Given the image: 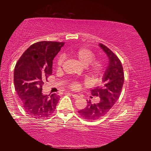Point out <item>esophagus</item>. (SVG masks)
I'll use <instances>...</instances> for the list:
<instances>
[{"label":"esophagus","instance_id":"1","mask_svg":"<svg viewBox=\"0 0 151 151\" xmlns=\"http://www.w3.org/2000/svg\"><path fill=\"white\" fill-rule=\"evenodd\" d=\"M70 94H71V95H72V96L73 97L74 99H78V98H79V96L78 95V94H74V93H70Z\"/></svg>","mask_w":151,"mask_h":151}]
</instances>
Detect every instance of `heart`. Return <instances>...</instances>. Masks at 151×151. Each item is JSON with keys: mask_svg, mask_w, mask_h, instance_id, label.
Here are the masks:
<instances>
[{"mask_svg": "<svg viewBox=\"0 0 151 151\" xmlns=\"http://www.w3.org/2000/svg\"><path fill=\"white\" fill-rule=\"evenodd\" d=\"M67 54L76 58L83 66H87L89 74L94 79H99L104 71V63L101 60H94V55L88 48L82 47L67 51ZM64 60V56L60 55L57 59L58 67H60ZM73 88H77V83L71 84Z\"/></svg>", "mask_w": 151, "mask_h": 151, "instance_id": "obj_1", "label": "heart"}]
</instances>
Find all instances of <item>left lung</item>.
<instances>
[{"label": "left lung", "mask_w": 151, "mask_h": 151, "mask_svg": "<svg viewBox=\"0 0 151 151\" xmlns=\"http://www.w3.org/2000/svg\"><path fill=\"white\" fill-rule=\"evenodd\" d=\"M109 58V64L102 78V85L91 90L93 96H99L100 102L92 104L87 102V106L80 110L78 113L88 121L96 120L108 113L121 95L124 83V72L121 62L112 51L103 44H99Z\"/></svg>", "instance_id": "8db88e82"}]
</instances>
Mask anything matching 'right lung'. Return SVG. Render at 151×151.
I'll return each instance as SVG.
<instances>
[{
    "instance_id": "1",
    "label": "right lung",
    "mask_w": 151,
    "mask_h": 151,
    "mask_svg": "<svg viewBox=\"0 0 151 151\" xmlns=\"http://www.w3.org/2000/svg\"><path fill=\"white\" fill-rule=\"evenodd\" d=\"M65 42L41 41L27 48L15 66L14 87L28 114L42 119L51 115L59 98L45 95L42 86L52 72V60Z\"/></svg>"
}]
</instances>
